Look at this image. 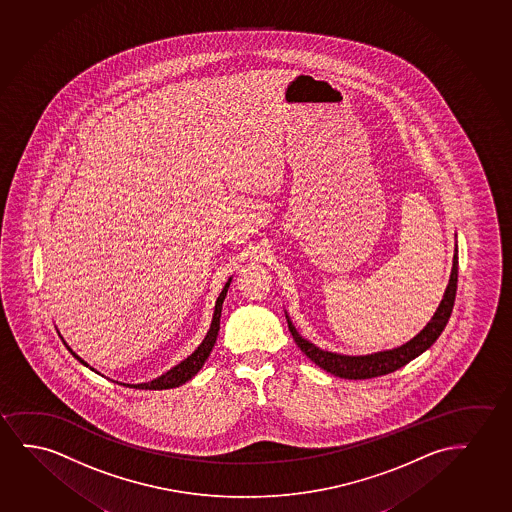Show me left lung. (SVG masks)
Wrapping results in <instances>:
<instances>
[{
	"instance_id": "obj_1",
	"label": "left lung",
	"mask_w": 512,
	"mask_h": 512,
	"mask_svg": "<svg viewBox=\"0 0 512 512\" xmlns=\"http://www.w3.org/2000/svg\"><path fill=\"white\" fill-rule=\"evenodd\" d=\"M456 286H458V247L454 254L453 270H451L446 293L440 302L439 309L433 314L432 321L426 324L414 339L409 340L404 346L391 349V351L367 354V356H344V354L328 353V351H323L314 344H310L309 340L302 339L300 333L296 332L293 323L289 321V317L286 316L289 332L293 335L296 346L302 349V353L307 358L314 361L317 367H321L337 377L358 381V379H372L379 375L391 374L414 358H418L419 354L425 353L426 349L439 339L440 333L446 328L447 321L453 312Z\"/></svg>"
}]
</instances>
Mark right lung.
I'll return each instance as SVG.
<instances>
[{"label": "right lung", "instance_id": "right-lung-1", "mask_svg": "<svg viewBox=\"0 0 512 512\" xmlns=\"http://www.w3.org/2000/svg\"><path fill=\"white\" fill-rule=\"evenodd\" d=\"M230 282L231 279L226 282V286H224L223 291H221V295L217 298L216 310H214V317H212V324H210L209 333H207V337L203 339L202 344H200V347L196 349L195 353L188 356L186 360L180 361L177 367H173L172 370H168L166 374L161 375L158 379H154V381L144 382V384H123V386L138 389H170L177 388L180 384L188 382L191 377H195V375L198 374V370L203 367V363H205L207 358H209L212 347L216 344L217 333H219V321H221V310H223L224 296L228 293ZM68 349H70V347H68ZM70 351H72V349H70ZM72 354L80 361V363H84L87 367L86 361L80 360L77 354ZM91 370H94V368H91ZM117 384H121V382H117Z\"/></svg>", "mask_w": 512, "mask_h": 512}]
</instances>
